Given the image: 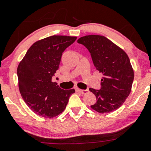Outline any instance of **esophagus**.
Returning <instances> with one entry per match:
<instances>
[{"mask_svg":"<svg viewBox=\"0 0 151 151\" xmlns=\"http://www.w3.org/2000/svg\"><path fill=\"white\" fill-rule=\"evenodd\" d=\"M76 91H77V92H78V93H81V94H86V93H88V92H89V90L88 89H85V90H81V89H79V88H76Z\"/></svg>","mask_w":151,"mask_h":151,"instance_id":"34e87169","label":"esophagus"}]
</instances>
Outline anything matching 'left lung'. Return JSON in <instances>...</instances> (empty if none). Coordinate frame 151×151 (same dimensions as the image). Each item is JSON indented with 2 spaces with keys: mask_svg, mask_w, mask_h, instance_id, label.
I'll list each match as a JSON object with an SVG mask.
<instances>
[{
  "mask_svg": "<svg viewBox=\"0 0 151 151\" xmlns=\"http://www.w3.org/2000/svg\"><path fill=\"white\" fill-rule=\"evenodd\" d=\"M91 53L96 70L102 73L101 88H90L96 97L91 108L107 113L121 107L132 90L134 71L127 54L103 36L89 35L77 40Z\"/></svg>",
  "mask_w": 151,
  "mask_h": 151,
  "instance_id": "left-lung-1",
  "label": "left lung"
}]
</instances>
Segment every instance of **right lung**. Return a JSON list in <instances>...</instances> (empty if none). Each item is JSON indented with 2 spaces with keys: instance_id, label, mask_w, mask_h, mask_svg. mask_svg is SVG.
I'll list each match as a JSON object with an SVG mask.
<instances>
[{
  "instance_id": "1",
  "label": "right lung",
  "mask_w": 151,
  "mask_h": 151,
  "mask_svg": "<svg viewBox=\"0 0 151 151\" xmlns=\"http://www.w3.org/2000/svg\"><path fill=\"white\" fill-rule=\"evenodd\" d=\"M77 37L52 36L35 42L17 68L19 89L25 104L33 112L52 118L66 107L74 89H61L52 81L59 68L64 50Z\"/></svg>"
}]
</instances>
